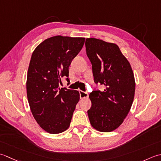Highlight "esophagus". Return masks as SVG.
<instances>
[{"label":"esophagus","instance_id":"obj_1","mask_svg":"<svg viewBox=\"0 0 161 161\" xmlns=\"http://www.w3.org/2000/svg\"><path fill=\"white\" fill-rule=\"evenodd\" d=\"M80 93V99H87L89 97V94L87 92H83L82 90H79Z\"/></svg>","mask_w":161,"mask_h":161}]
</instances>
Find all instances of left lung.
Masks as SVG:
<instances>
[{
    "instance_id": "left-lung-1",
    "label": "left lung",
    "mask_w": 161,
    "mask_h": 161,
    "mask_svg": "<svg viewBox=\"0 0 161 161\" xmlns=\"http://www.w3.org/2000/svg\"><path fill=\"white\" fill-rule=\"evenodd\" d=\"M85 48L94 83L105 86L103 91L94 90L90 94L88 117L95 129L110 132L122 124L132 106L136 89L133 70L115 44L87 38Z\"/></svg>"
}]
</instances>
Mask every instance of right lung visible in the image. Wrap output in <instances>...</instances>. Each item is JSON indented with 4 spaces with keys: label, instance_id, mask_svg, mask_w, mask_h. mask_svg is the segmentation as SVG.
Segmentation results:
<instances>
[{
    "label": "right lung",
    "instance_id": "1",
    "mask_svg": "<svg viewBox=\"0 0 161 161\" xmlns=\"http://www.w3.org/2000/svg\"><path fill=\"white\" fill-rule=\"evenodd\" d=\"M83 37H52L35 49L26 83L32 115L47 132L60 133L70 125L80 99L78 91L60 87L61 78H69V67L85 43Z\"/></svg>",
    "mask_w": 161,
    "mask_h": 161
}]
</instances>
